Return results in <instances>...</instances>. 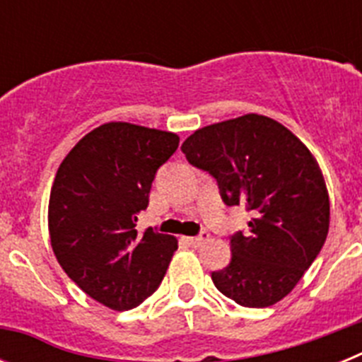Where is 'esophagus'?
Wrapping results in <instances>:
<instances>
[{"label": "esophagus", "instance_id": "1", "mask_svg": "<svg viewBox=\"0 0 362 362\" xmlns=\"http://www.w3.org/2000/svg\"><path fill=\"white\" fill-rule=\"evenodd\" d=\"M185 241H187L190 246H194V248H197V246L203 245L204 241H209V233L203 232L199 233V235H196V238H185Z\"/></svg>", "mask_w": 362, "mask_h": 362}]
</instances>
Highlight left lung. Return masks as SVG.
Wrapping results in <instances>:
<instances>
[{"instance_id": "1", "label": "left lung", "mask_w": 362, "mask_h": 362, "mask_svg": "<svg viewBox=\"0 0 362 362\" xmlns=\"http://www.w3.org/2000/svg\"><path fill=\"white\" fill-rule=\"evenodd\" d=\"M188 163L217 179L228 206L252 212L248 232L230 239L232 261L212 272L216 288L246 308L288 296L330 226V197L317 159L279 121L259 114L209 124L181 146Z\"/></svg>"}]
</instances>
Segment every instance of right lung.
<instances>
[{
	"mask_svg": "<svg viewBox=\"0 0 362 362\" xmlns=\"http://www.w3.org/2000/svg\"><path fill=\"white\" fill-rule=\"evenodd\" d=\"M177 146L174 132L112 121L79 139L57 168L49 199L54 255L86 296L108 308L141 305L177 250L174 235L136 230L156 172Z\"/></svg>",
	"mask_w": 362,
	"mask_h": 362,
	"instance_id": "add662e5",
	"label": "right lung"
}]
</instances>
